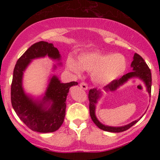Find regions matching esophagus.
<instances>
[{
	"label": "esophagus",
	"instance_id": "1",
	"mask_svg": "<svg viewBox=\"0 0 160 160\" xmlns=\"http://www.w3.org/2000/svg\"><path fill=\"white\" fill-rule=\"evenodd\" d=\"M80 86L82 88V89H84V90H87V89H88V85L86 83V82H81V83L80 84Z\"/></svg>",
	"mask_w": 160,
	"mask_h": 160
}]
</instances>
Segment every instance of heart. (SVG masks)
<instances>
[{"label":"heart","mask_w":160,"mask_h":160,"mask_svg":"<svg viewBox=\"0 0 160 160\" xmlns=\"http://www.w3.org/2000/svg\"><path fill=\"white\" fill-rule=\"evenodd\" d=\"M66 68L76 75L82 71L91 72L92 80L99 85H107L121 76L127 68V61L122 54H106L98 51L82 52L76 60L69 56Z\"/></svg>","instance_id":"heart-1"}]
</instances>
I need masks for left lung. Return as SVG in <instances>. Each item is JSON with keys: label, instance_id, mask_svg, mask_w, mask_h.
I'll return each mask as SVG.
<instances>
[{"label": "left lung", "instance_id": "8db88e82", "mask_svg": "<svg viewBox=\"0 0 160 160\" xmlns=\"http://www.w3.org/2000/svg\"><path fill=\"white\" fill-rule=\"evenodd\" d=\"M131 67L132 68V72H130L123 75L122 78L119 80H115L111 83L104 87V90L106 92H113L117 90L118 88H120L121 86L126 83L130 79L133 78H138L142 80L146 86L147 92H148L149 95H150L151 92V84H152V78H151V72L146 62L143 59V58L141 56H139L137 53H135L133 56V61L132 62ZM102 95V92L101 89H92L89 92V113L90 117L92 120L93 122L97 126L101 129L104 130L106 132H122L126 131L134 126L136 122H138L141 119V117L144 116L143 114L139 119L132 121V122L127 125H125L122 126H109L106 125L102 124L98 120L95 115V109H96V104L98 103V100L100 99Z\"/></svg>", "mask_w": 160, "mask_h": 160}]
</instances>
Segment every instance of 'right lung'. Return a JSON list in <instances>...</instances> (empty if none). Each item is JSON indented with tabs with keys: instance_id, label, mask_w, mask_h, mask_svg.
<instances>
[{
	"instance_id": "right-lung-1",
	"label": "right lung",
	"mask_w": 160,
	"mask_h": 160,
	"mask_svg": "<svg viewBox=\"0 0 160 160\" xmlns=\"http://www.w3.org/2000/svg\"><path fill=\"white\" fill-rule=\"evenodd\" d=\"M46 56L62 65L61 55L52 43L38 42L18 59L11 85V103L16 114L30 129L40 133L53 132L60 128L65 117L69 89L78 85L77 82L63 83L56 75H51L47 89L41 96L35 98L27 94L23 88L24 72L33 60ZM56 68L53 65L52 71Z\"/></svg>"
}]
</instances>
